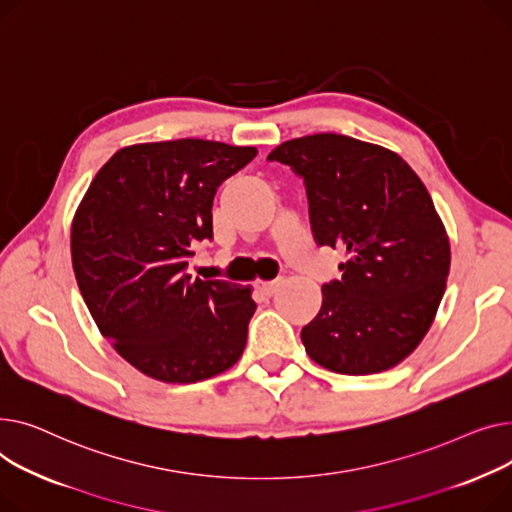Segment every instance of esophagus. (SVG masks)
Returning <instances> with one entry per match:
<instances>
[{
  "mask_svg": "<svg viewBox=\"0 0 512 512\" xmlns=\"http://www.w3.org/2000/svg\"><path fill=\"white\" fill-rule=\"evenodd\" d=\"M279 281H262L258 283V289L264 293V295H275L279 291Z\"/></svg>",
  "mask_w": 512,
  "mask_h": 512,
  "instance_id": "1",
  "label": "esophagus"
}]
</instances>
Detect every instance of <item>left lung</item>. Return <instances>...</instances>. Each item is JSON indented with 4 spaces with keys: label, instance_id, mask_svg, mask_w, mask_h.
<instances>
[{
    "label": "left lung",
    "instance_id": "left-lung-1",
    "mask_svg": "<svg viewBox=\"0 0 512 512\" xmlns=\"http://www.w3.org/2000/svg\"><path fill=\"white\" fill-rule=\"evenodd\" d=\"M268 161L304 179L318 246L343 248V273L322 285V308L302 328L326 370L362 376L397 366L434 322L450 246L417 173L393 150L343 134L287 140Z\"/></svg>",
    "mask_w": 512,
    "mask_h": 512
}]
</instances>
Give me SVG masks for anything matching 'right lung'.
<instances>
[{"instance_id":"1","label":"right lung","mask_w":512,"mask_h":512,"mask_svg":"<svg viewBox=\"0 0 512 512\" xmlns=\"http://www.w3.org/2000/svg\"><path fill=\"white\" fill-rule=\"evenodd\" d=\"M258 150L182 138L126 146L99 169L72 223V266L101 335L142 374L192 384L231 368L256 312L250 287L188 275L213 239V200Z\"/></svg>"}]
</instances>
